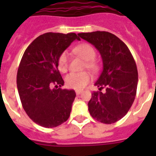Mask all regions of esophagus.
I'll return each mask as SVG.
<instances>
[{
	"instance_id": "esophagus-1",
	"label": "esophagus",
	"mask_w": 156,
	"mask_h": 156,
	"mask_svg": "<svg viewBox=\"0 0 156 156\" xmlns=\"http://www.w3.org/2000/svg\"><path fill=\"white\" fill-rule=\"evenodd\" d=\"M75 92H76V94H77V95H80L81 93L83 92V90H76Z\"/></svg>"
}]
</instances>
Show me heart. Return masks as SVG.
Returning <instances> with one entry per match:
<instances>
[{
  "instance_id": "1",
  "label": "heart",
  "mask_w": 156,
  "mask_h": 156,
  "mask_svg": "<svg viewBox=\"0 0 156 156\" xmlns=\"http://www.w3.org/2000/svg\"><path fill=\"white\" fill-rule=\"evenodd\" d=\"M73 52L85 60V68H87L93 72L98 70L99 66L95 61L96 52L91 45L88 44H81L73 48ZM68 55L66 52H62L57 59V68L61 72L65 73L68 69ZM90 79L91 77L88 72L70 73L66 77V84L69 88L80 90L90 83Z\"/></svg>"
}]
</instances>
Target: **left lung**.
<instances>
[{"label": "left lung", "instance_id": "1", "mask_svg": "<svg viewBox=\"0 0 156 156\" xmlns=\"http://www.w3.org/2000/svg\"><path fill=\"white\" fill-rule=\"evenodd\" d=\"M78 35L94 45L103 60L102 73L95 83L100 90L91 94L89 112L101 123H115L126 116L135 99L138 81L135 61L126 44L112 33Z\"/></svg>", "mask_w": 156, "mask_h": 156}]
</instances>
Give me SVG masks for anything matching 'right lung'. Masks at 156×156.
<instances>
[{
  "label": "right lung",
  "instance_id": "right-lung-1",
  "mask_svg": "<svg viewBox=\"0 0 156 156\" xmlns=\"http://www.w3.org/2000/svg\"><path fill=\"white\" fill-rule=\"evenodd\" d=\"M75 40H80L75 33H45L28 46L22 57L17 73L18 94L23 109L39 126L53 128L69 117L76 93L61 88L64 80L57 59Z\"/></svg>",
  "mask_w": 156,
  "mask_h": 156
}]
</instances>
